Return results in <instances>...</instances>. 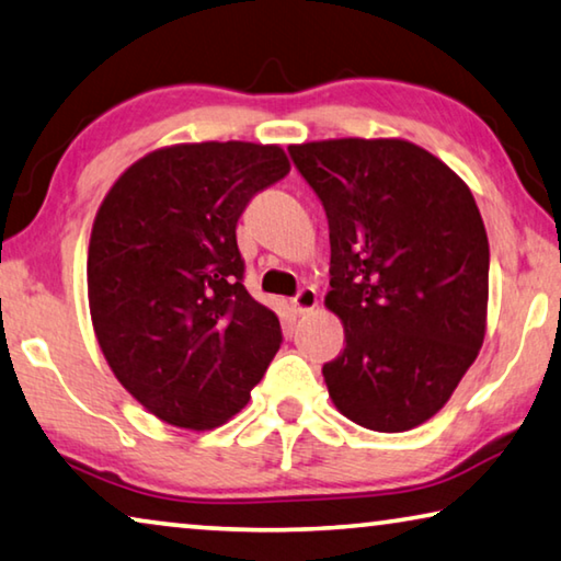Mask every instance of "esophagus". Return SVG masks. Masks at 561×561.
<instances>
[{
    "instance_id": "1",
    "label": "esophagus",
    "mask_w": 561,
    "mask_h": 561,
    "mask_svg": "<svg viewBox=\"0 0 561 561\" xmlns=\"http://www.w3.org/2000/svg\"><path fill=\"white\" fill-rule=\"evenodd\" d=\"M317 301H319L317 291L312 287H305V289H299V295L295 299H291V309H295L297 314H307L317 307Z\"/></svg>"
}]
</instances>
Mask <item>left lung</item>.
<instances>
[{"label": "left lung", "instance_id": "1", "mask_svg": "<svg viewBox=\"0 0 561 561\" xmlns=\"http://www.w3.org/2000/svg\"><path fill=\"white\" fill-rule=\"evenodd\" d=\"M329 219L324 305L346 346L322 367L334 407L407 432L449 402L486 332L489 242L469 186L407 139L291 145Z\"/></svg>", "mask_w": 561, "mask_h": 561}]
</instances>
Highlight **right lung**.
Returning <instances> with one entry per match:
<instances>
[{
	"label": "right lung",
	"mask_w": 561,
	"mask_h": 561,
	"mask_svg": "<svg viewBox=\"0 0 561 561\" xmlns=\"http://www.w3.org/2000/svg\"><path fill=\"white\" fill-rule=\"evenodd\" d=\"M289 169L279 145H172L124 169L100 204L89 314L114 377L157 420L221 426L277 354L279 319L242 284L237 221Z\"/></svg>",
	"instance_id": "right-lung-1"
}]
</instances>
